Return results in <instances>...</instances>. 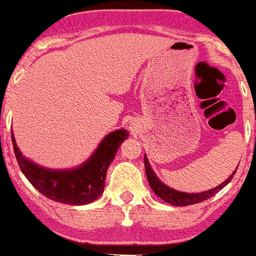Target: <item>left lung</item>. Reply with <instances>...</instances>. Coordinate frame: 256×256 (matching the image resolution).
<instances>
[{"label": "left lung", "mask_w": 256, "mask_h": 256, "mask_svg": "<svg viewBox=\"0 0 256 256\" xmlns=\"http://www.w3.org/2000/svg\"><path fill=\"white\" fill-rule=\"evenodd\" d=\"M144 167H146L147 180H148V184L150 186H151V189L154 190V193L156 194L158 197H160L164 202L172 204L174 206H188V205L198 204L201 202V201H205V200L210 198V197L214 196L218 190L222 189L224 186H226V184H230V180L234 178V176H235L236 172H232V174L222 182V185L216 186V188H213V189L205 190V192H201V193H186V192L174 190L172 188H170V186H167L166 184H163L162 180L158 178V176L152 170V167L150 164L147 155H144Z\"/></svg>", "instance_id": "8db88e82"}]
</instances>
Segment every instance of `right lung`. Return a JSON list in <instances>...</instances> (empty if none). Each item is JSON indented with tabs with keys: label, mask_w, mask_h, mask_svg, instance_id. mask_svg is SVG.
Instances as JSON below:
<instances>
[{
	"label": "right lung",
	"mask_w": 256,
	"mask_h": 256,
	"mask_svg": "<svg viewBox=\"0 0 256 256\" xmlns=\"http://www.w3.org/2000/svg\"><path fill=\"white\" fill-rule=\"evenodd\" d=\"M128 135L130 132L122 128L113 130L104 138L86 162L60 170L40 166L24 156L17 147L13 132L12 143L21 172L43 196L67 205H86L102 194L108 167Z\"/></svg>",
	"instance_id": "right-lung-1"
}]
</instances>
